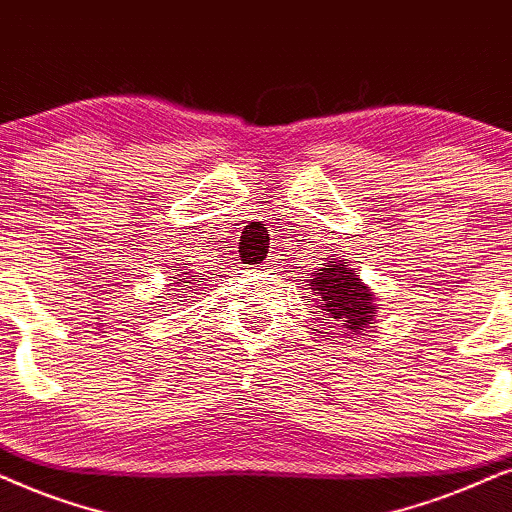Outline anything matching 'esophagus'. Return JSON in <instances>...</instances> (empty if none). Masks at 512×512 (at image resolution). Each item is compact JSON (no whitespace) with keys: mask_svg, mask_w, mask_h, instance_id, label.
<instances>
[{"mask_svg":"<svg viewBox=\"0 0 512 512\" xmlns=\"http://www.w3.org/2000/svg\"><path fill=\"white\" fill-rule=\"evenodd\" d=\"M276 260H267V262H264L262 264V271H264V274H276Z\"/></svg>","mask_w":512,"mask_h":512,"instance_id":"obj_1","label":"esophagus"}]
</instances>
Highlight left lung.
Listing matches in <instances>:
<instances>
[{
	"label": "left lung",
	"mask_w": 512,
	"mask_h": 512,
	"mask_svg": "<svg viewBox=\"0 0 512 512\" xmlns=\"http://www.w3.org/2000/svg\"><path fill=\"white\" fill-rule=\"evenodd\" d=\"M304 286L314 295L316 309H321L316 321L326 340L359 338L375 323L380 309L375 295L347 260H323L319 269L304 276Z\"/></svg>",
	"instance_id": "8db88e82"
}]
</instances>
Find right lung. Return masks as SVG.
Instances as JSON below:
<instances>
[{"instance_id":"right-lung-1","label":"right lung","mask_w":512,"mask_h":512,"mask_svg":"<svg viewBox=\"0 0 512 512\" xmlns=\"http://www.w3.org/2000/svg\"><path fill=\"white\" fill-rule=\"evenodd\" d=\"M191 267H193V264H189V267H184V262H181V257H179L177 269H174V271H177V274L170 276V281L174 278V283H167V286H174V288H170L172 293H167V295L179 297V295L191 293V290H198L200 286H203L205 278H198V271H193ZM186 297H191V295H186Z\"/></svg>"}]
</instances>
